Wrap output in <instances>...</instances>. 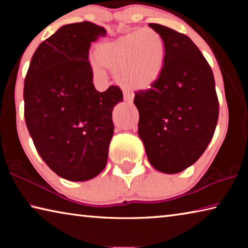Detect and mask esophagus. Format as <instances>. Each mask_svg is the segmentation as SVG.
<instances>
[{
	"mask_svg": "<svg viewBox=\"0 0 248 248\" xmlns=\"http://www.w3.org/2000/svg\"><path fill=\"white\" fill-rule=\"evenodd\" d=\"M124 102L125 103H132V100H133V96H132V94H130V93H127V92H125V93H124Z\"/></svg>",
	"mask_w": 248,
	"mask_h": 248,
	"instance_id": "34e87169",
	"label": "esophagus"
}]
</instances>
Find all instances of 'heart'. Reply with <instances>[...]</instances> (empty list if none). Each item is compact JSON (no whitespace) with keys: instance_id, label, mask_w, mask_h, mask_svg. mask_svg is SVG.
Here are the masks:
<instances>
[{"instance_id":"1","label":"heart","mask_w":248,"mask_h":248,"mask_svg":"<svg viewBox=\"0 0 248 248\" xmlns=\"http://www.w3.org/2000/svg\"><path fill=\"white\" fill-rule=\"evenodd\" d=\"M95 59L92 63L95 77H103L104 68L114 71L115 79L125 89L148 90L164 70L166 46L154 29H138L97 45Z\"/></svg>"}]
</instances>
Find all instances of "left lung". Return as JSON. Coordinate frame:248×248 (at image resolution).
<instances>
[{"instance_id":"8db88e82","label":"left lung","mask_w":248,"mask_h":248,"mask_svg":"<svg viewBox=\"0 0 248 248\" xmlns=\"http://www.w3.org/2000/svg\"><path fill=\"white\" fill-rule=\"evenodd\" d=\"M149 26L164 39L166 59L158 81L136 92L138 133L151 165L176 174L207 149L219 118V100L212 70L189 37L159 24Z\"/></svg>"}]
</instances>
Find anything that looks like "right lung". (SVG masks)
I'll list each match as a JSON object with an SVG mask.
<instances>
[{"label":"right lung","instance_id":"1","mask_svg":"<svg viewBox=\"0 0 248 248\" xmlns=\"http://www.w3.org/2000/svg\"><path fill=\"white\" fill-rule=\"evenodd\" d=\"M106 29L91 22L64 25L39 45L24 83V115L37 152L60 177L84 182L107 164L118 86L99 93L89 61L91 44Z\"/></svg>","mask_w":248,"mask_h":248}]
</instances>
